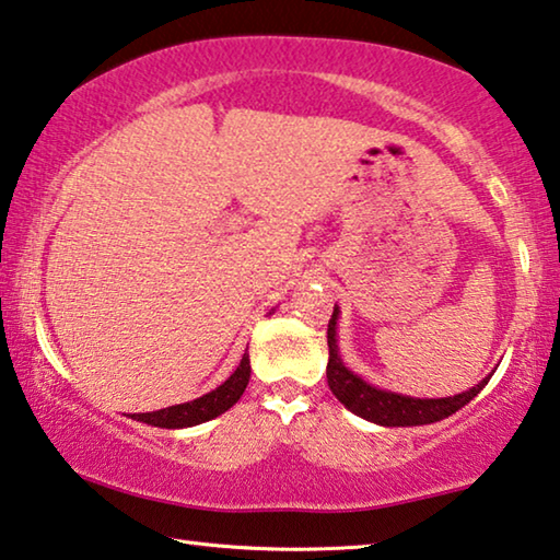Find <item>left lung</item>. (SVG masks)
<instances>
[{
    "instance_id": "left-lung-1",
    "label": "left lung",
    "mask_w": 560,
    "mask_h": 560,
    "mask_svg": "<svg viewBox=\"0 0 560 560\" xmlns=\"http://www.w3.org/2000/svg\"><path fill=\"white\" fill-rule=\"evenodd\" d=\"M337 314L339 308L334 306V314L329 319L327 327V345H329V364H327V382L329 389L334 392V397L339 399L347 410H352L354 415L364 417V420L385 424V428H410V424H430L438 420H445L453 412L460 410L472 397L480 395V389L488 385L486 377L478 382L472 389L463 392V395L455 397H442V399H417V397H405V395H395V392H385L377 389L372 385H366L364 380L357 377L347 370L339 360L337 352Z\"/></svg>"
}]
</instances>
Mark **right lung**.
Wrapping results in <instances>:
<instances>
[{
	"mask_svg": "<svg viewBox=\"0 0 560 560\" xmlns=\"http://www.w3.org/2000/svg\"><path fill=\"white\" fill-rule=\"evenodd\" d=\"M248 377H252V362H248V354H244V360L236 366V372H233L221 387H215L213 392H208V395L194 399V402L173 405L158 412H138L132 415V420H140L145 424H153V428L165 430L194 428V424L208 422L213 420V417L231 410V407L241 399V395H244Z\"/></svg>",
	"mask_w": 560,
	"mask_h": 560,
	"instance_id": "right-lung-1",
	"label": "right lung"
}]
</instances>
